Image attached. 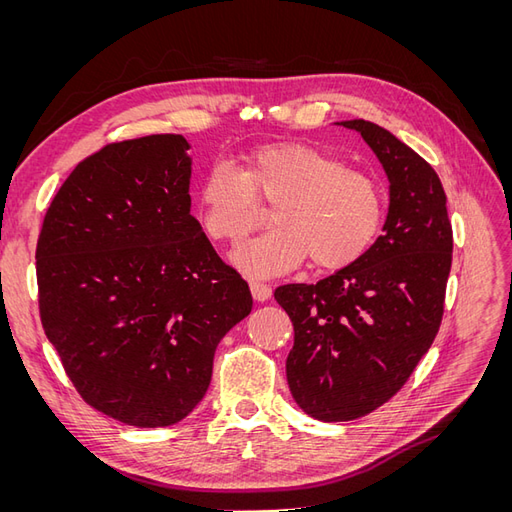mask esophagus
<instances>
[{
  "instance_id": "esophagus-1",
  "label": "esophagus",
  "mask_w": 512,
  "mask_h": 512,
  "mask_svg": "<svg viewBox=\"0 0 512 512\" xmlns=\"http://www.w3.org/2000/svg\"><path fill=\"white\" fill-rule=\"evenodd\" d=\"M250 290H252V297L256 299V301H269L271 299V288L267 286V284H262V282H250Z\"/></svg>"
}]
</instances>
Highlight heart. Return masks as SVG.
Instances as JSON below:
<instances>
[{"mask_svg": "<svg viewBox=\"0 0 512 512\" xmlns=\"http://www.w3.org/2000/svg\"><path fill=\"white\" fill-rule=\"evenodd\" d=\"M258 200L273 205L275 228L232 252L252 277L288 273L307 256L316 269H344L374 245L384 213L374 177L327 149L286 143L254 151L241 170L213 164L198 188L200 224L215 241H239L260 220Z\"/></svg>", "mask_w": 512, "mask_h": 512, "instance_id": "heart-1", "label": "heart"}]
</instances>
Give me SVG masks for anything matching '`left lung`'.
<instances>
[{
	"mask_svg": "<svg viewBox=\"0 0 512 512\" xmlns=\"http://www.w3.org/2000/svg\"><path fill=\"white\" fill-rule=\"evenodd\" d=\"M359 132L389 177V213L376 243L318 284L275 290L294 327L286 378L297 406L324 423L386 404L436 339L453 260L440 177L414 149L365 119Z\"/></svg>",
	"mask_w": 512,
	"mask_h": 512,
	"instance_id": "obj_1",
	"label": "left lung"
}]
</instances>
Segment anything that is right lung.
Listing matches in <instances>:
<instances>
[{"label":"right lung","instance_id":"obj_1","mask_svg":"<svg viewBox=\"0 0 512 512\" xmlns=\"http://www.w3.org/2000/svg\"><path fill=\"white\" fill-rule=\"evenodd\" d=\"M190 143L153 134L76 166L44 215L40 318L76 391L132 427L183 421L252 292L190 213Z\"/></svg>","mask_w":512,"mask_h":512}]
</instances>
